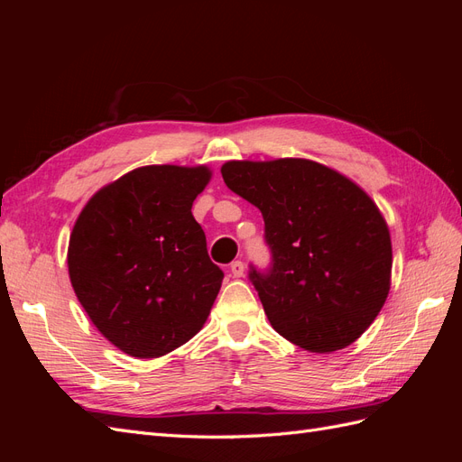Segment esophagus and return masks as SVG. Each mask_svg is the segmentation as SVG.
<instances>
[{
    "label": "esophagus",
    "instance_id": "1",
    "mask_svg": "<svg viewBox=\"0 0 462 462\" xmlns=\"http://www.w3.org/2000/svg\"><path fill=\"white\" fill-rule=\"evenodd\" d=\"M231 273H233V277H243L245 275V263L241 260H235L231 263Z\"/></svg>",
    "mask_w": 462,
    "mask_h": 462
}]
</instances>
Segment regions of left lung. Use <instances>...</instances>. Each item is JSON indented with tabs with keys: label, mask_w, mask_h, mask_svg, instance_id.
<instances>
[{
	"label": "left lung",
	"mask_w": 462,
	"mask_h": 462,
	"mask_svg": "<svg viewBox=\"0 0 462 462\" xmlns=\"http://www.w3.org/2000/svg\"><path fill=\"white\" fill-rule=\"evenodd\" d=\"M226 185L254 204L272 250L250 272L272 328L310 353H333L365 333L389 295V227L351 179L304 158L233 160Z\"/></svg>",
	"instance_id": "1"
}]
</instances>
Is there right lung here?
<instances>
[{
	"mask_svg": "<svg viewBox=\"0 0 462 462\" xmlns=\"http://www.w3.org/2000/svg\"><path fill=\"white\" fill-rule=\"evenodd\" d=\"M206 165H144L97 190L69 239L71 285L92 324L119 351L158 358L197 335L223 272L190 208Z\"/></svg>",
	"mask_w": 462,
	"mask_h": 462,
	"instance_id": "1",
	"label": "right lung"
}]
</instances>
